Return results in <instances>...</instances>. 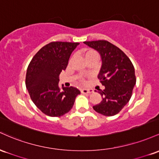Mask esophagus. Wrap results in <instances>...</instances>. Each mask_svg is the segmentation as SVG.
<instances>
[{"label":"esophagus","instance_id":"34e87169","mask_svg":"<svg viewBox=\"0 0 159 159\" xmlns=\"http://www.w3.org/2000/svg\"><path fill=\"white\" fill-rule=\"evenodd\" d=\"M80 92L83 94H90L93 92V90L90 89H82L81 90H80Z\"/></svg>","mask_w":159,"mask_h":159}]
</instances>
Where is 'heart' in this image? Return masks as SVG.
I'll list each match as a JSON object with an SVG mask.
<instances>
[{
	"instance_id": "b5f03b06",
	"label": "heart",
	"mask_w": 159,
	"mask_h": 159,
	"mask_svg": "<svg viewBox=\"0 0 159 159\" xmlns=\"http://www.w3.org/2000/svg\"><path fill=\"white\" fill-rule=\"evenodd\" d=\"M83 53H84L85 58L86 61L89 59H98V53L95 50H94V49H85Z\"/></svg>"
}]
</instances>
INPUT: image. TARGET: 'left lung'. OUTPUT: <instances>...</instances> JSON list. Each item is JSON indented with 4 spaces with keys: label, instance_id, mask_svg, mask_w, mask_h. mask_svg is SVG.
<instances>
[{
    "label": "left lung",
    "instance_id": "8db88e82",
    "mask_svg": "<svg viewBox=\"0 0 159 159\" xmlns=\"http://www.w3.org/2000/svg\"><path fill=\"white\" fill-rule=\"evenodd\" d=\"M84 43L98 52L102 61L98 76L104 85L103 90L99 89L102 101L93 109L103 116H112L131 99L136 84L134 67L128 57L108 41H85Z\"/></svg>",
    "mask_w": 159,
    "mask_h": 159
}]
</instances>
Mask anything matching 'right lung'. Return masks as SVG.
Returning a JSON list of instances; mask_svg holds the SVG:
<instances>
[{
    "instance_id": "obj_1",
    "label": "right lung",
    "mask_w": 159,
    "mask_h": 159,
    "mask_svg": "<svg viewBox=\"0 0 159 159\" xmlns=\"http://www.w3.org/2000/svg\"><path fill=\"white\" fill-rule=\"evenodd\" d=\"M79 43L52 42L33 57L26 73L25 85L37 107L52 117L61 116L74 106L80 94L75 87L61 88L59 75L65 70L72 52Z\"/></svg>"
}]
</instances>
